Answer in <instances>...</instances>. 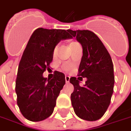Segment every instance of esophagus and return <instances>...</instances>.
Wrapping results in <instances>:
<instances>
[{"label": "esophagus", "instance_id": "obj_1", "mask_svg": "<svg viewBox=\"0 0 131 131\" xmlns=\"http://www.w3.org/2000/svg\"><path fill=\"white\" fill-rule=\"evenodd\" d=\"M69 80H70V77H68V76H67V77H65V81H66V83H69Z\"/></svg>", "mask_w": 131, "mask_h": 131}]
</instances>
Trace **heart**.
<instances>
[{"label": "heart", "instance_id": "1", "mask_svg": "<svg viewBox=\"0 0 131 131\" xmlns=\"http://www.w3.org/2000/svg\"><path fill=\"white\" fill-rule=\"evenodd\" d=\"M77 43V42H72V43H70V45H72V44H74V43ZM57 50V46H56V47H55L54 49V53H55V52H56Z\"/></svg>", "mask_w": 131, "mask_h": 131}]
</instances>
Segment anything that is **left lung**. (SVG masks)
I'll use <instances>...</instances> for the list:
<instances>
[{"label": "left lung", "instance_id": "1", "mask_svg": "<svg viewBox=\"0 0 131 131\" xmlns=\"http://www.w3.org/2000/svg\"><path fill=\"white\" fill-rule=\"evenodd\" d=\"M83 48L79 68V78H70L74 87L71 100L74 112L83 120L93 121L104 115L109 107L114 91V76L112 58L96 34L88 30L69 29ZM82 78H87L83 87Z\"/></svg>", "mask_w": 131, "mask_h": 131}]
</instances>
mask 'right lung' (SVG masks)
Listing matches in <instances>:
<instances>
[{
    "mask_svg": "<svg viewBox=\"0 0 131 131\" xmlns=\"http://www.w3.org/2000/svg\"><path fill=\"white\" fill-rule=\"evenodd\" d=\"M68 30L38 28L30 37L19 64L15 91L17 105L25 118L40 121L51 115L65 84V76L55 71L52 79L43 74L53 58L55 46L72 38Z\"/></svg>",
    "mask_w": 131,
    "mask_h": 131,
    "instance_id": "right-lung-1",
    "label": "right lung"
}]
</instances>
